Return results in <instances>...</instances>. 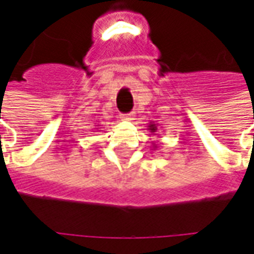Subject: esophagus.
<instances>
[{
  "instance_id": "34e87169",
  "label": "esophagus",
  "mask_w": 254,
  "mask_h": 254,
  "mask_svg": "<svg viewBox=\"0 0 254 254\" xmlns=\"http://www.w3.org/2000/svg\"><path fill=\"white\" fill-rule=\"evenodd\" d=\"M122 119L123 120H127V122H131L134 119V115L132 113H127V115H122Z\"/></svg>"
}]
</instances>
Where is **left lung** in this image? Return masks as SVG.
Returning a JSON list of instances; mask_svg holds the SVG:
<instances>
[{
	"instance_id": "1",
	"label": "left lung",
	"mask_w": 254,
	"mask_h": 254,
	"mask_svg": "<svg viewBox=\"0 0 254 254\" xmlns=\"http://www.w3.org/2000/svg\"><path fill=\"white\" fill-rule=\"evenodd\" d=\"M147 130L150 131V132H156V131H157V124H154L150 122V123H149V126H147ZM156 147L157 146H154V145H153V149H156Z\"/></svg>"
}]
</instances>
